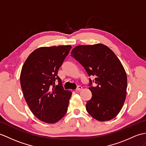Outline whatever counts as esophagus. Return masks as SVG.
Instances as JSON below:
<instances>
[{
  "mask_svg": "<svg viewBox=\"0 0 146 146\" xmlns=\"http://www.w3.org/2000/svg\"><path fill=\"white\" fill-rule=\"evenodd\" d=\"M82 86H78V87L76 88V91H81V90H82Z\"/></svg>",
  "mask_w": 146,
  "mask_h": 146,
  "instance_id": "obj_1",
  "label": "esophagus"
}]
</instances>
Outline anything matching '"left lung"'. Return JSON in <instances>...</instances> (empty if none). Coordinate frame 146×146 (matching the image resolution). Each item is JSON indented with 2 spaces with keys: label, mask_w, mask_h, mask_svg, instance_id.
I'll list each match as a JSON object with an SVG mask.
<instances>
[{
  "label": "left lung",
  "mask_w": 146,
  "mask_h": 146,
  "mask_svg": "<svg viewBox=\"0 0 146 146\" xmlns=\"http://www.w3.org/2000/svg\"><path fill=\"white\" fill-rule=\"evenodd\" d=\"M71 56L85 69L90 78L89 90L92 97L86 109L91 116L100 121H109L119 113L126 100L127 75L119 58L110 48L103 44L79 45ZM93 82L96 83L93 87Z\"/></svg>",
  "instance_id": "obj_1"
}]
</instances>
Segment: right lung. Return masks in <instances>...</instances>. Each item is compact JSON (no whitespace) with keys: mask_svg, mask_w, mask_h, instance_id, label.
<instances>
[{"mask_svg":"<svg viewBox=\"0 0 146 146\" xmlns=\"http://www.w3.org/2000/svg\"><path fill=\"white\" fill-rule=\"evenodd\" d=\"M71 45L40 47L30 54L22 66L20 84L33 114L40 121L55 123L65 116L72 93L65 90L58 71Z\"/></svg>","mask_w":146,"mask_h":146,"instance_id":"1","label":"right lung"}]
</instances>
